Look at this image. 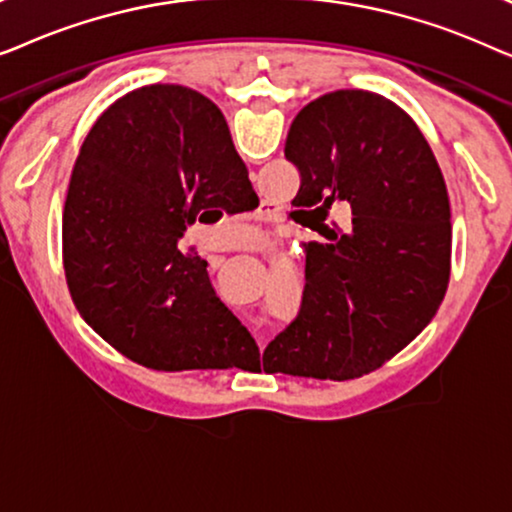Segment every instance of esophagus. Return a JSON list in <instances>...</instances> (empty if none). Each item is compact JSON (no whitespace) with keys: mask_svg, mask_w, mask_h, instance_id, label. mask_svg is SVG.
I'll list each match as a JSON object with an SVG mask.
<instances>
[{"mask_svg":"<svg viewBox=\"0 0 512 512\" xmlns=\"http://www.w3.org/2000/svg\"><path fill=\"white\" fill-rule=\"evenodd\" d=\"M254 219L256 221H265V223L277 221V212H275V209H270V207H261V209H258V212H254ZM261 345H263V340H261Z\"/></svg>","mask_w":512,"mask_h":512,"instance_id":"obj_1","label":"esophagus"}]
</instances>
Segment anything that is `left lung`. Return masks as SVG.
Masks as SVG:
<instances>
[{
	"instance_id": "left-lung-1",
	"label": "left lung",
	"mask_w": 512,
	"mask_h": 512,
	"mask_svg": "<svg viewBox=\"0 0 512 512\" xmlns=\"http://www.w3.org/2000/svg\"><path fill=\"white\" fill-rule=\"evenodd\" d=\"M284 156L300 172L291 205L324 242L305 244L300 312L263 368L354 380L410 345L443 303L452 256L443 172L417 123L368 90H335L300 109ZM335 201L353 207L347 231L325 223Z\"/></svg>"
}]
</instances>
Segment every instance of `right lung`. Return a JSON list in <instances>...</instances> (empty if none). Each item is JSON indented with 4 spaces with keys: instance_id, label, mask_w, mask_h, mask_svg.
Returning a JSON list of instances; mask_svg holds the SVG:
<instances>
[{
    "instance_id": "1",
    "label": "right lung",
    "mask_w": 512,
    "mask_h": 512,
    "mask_svg": "<svg viewBox=\"0 0 512 512\" xmlns=\"http://www.w3.org/2000/svg\"><path fill=\"white\" fill-rule=\"evenodd\" d=\"M226 118L198 90L153 83L90 128L62 212V263L81 317L153 370L230 368L258 356L207 261L181 254L195 221L256 205Z\"/></svg>"
}]
</instances>
